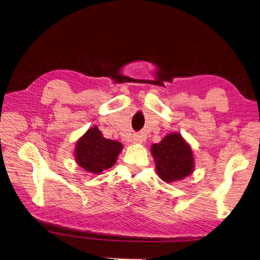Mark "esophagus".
I'll return each instance as SVG.
<instances>
[{
  "label": "esophagus",
  "instance_id": "obj_1",
  "mask_svg": "<svg viewBox=\"0 0 260 260\" xmlns=\"http://www.w3.org/2000/svg\"><path fill=\"white\" fill-rule=\"evenodd\" d=\"M144 139L145 138H144L143 135H139V133H138V135L133 136V142H135V143H141V142H143Z\"/></svg>",
  "mask_w": 260,
  "mask_h": 260
}]
</instances>
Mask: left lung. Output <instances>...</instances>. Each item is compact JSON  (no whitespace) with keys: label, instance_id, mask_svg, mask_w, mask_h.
I'll return each mask as SVG.
<instances>
[{"label":"left lung","instance_id":"8db88e82","mask_svg":"<svg viewBox=\"0 0 260 260\" xmlns=\"http://www.w3.org/2000/svg\"><path fill=\"white\" fill-rule=\"evenodd\" d=\"M156 170L165 182L184 179L194 168L193 153L178 133L165 137L159 143L152 145Z\"/></svg>","mask_w":260,"mask_h":260}]
</instances>
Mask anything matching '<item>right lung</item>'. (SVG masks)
Here are the masks:
<instances>
[{"instance_id":"1","label":"right lung","mask_w":260,"mask_h":260,"mask_svg":"<svg viewBox=\"0 0 260 260\" xmlns=\"http://www.w3.org/2000/svg\"><path fill=\"white\" fill-rule=\"evenodd\" d=\"M122 145L117 141L105 139L96 128H91L78 141L76 160L91 174H101L114 166Z\"/></svg>"}]
</instances>
